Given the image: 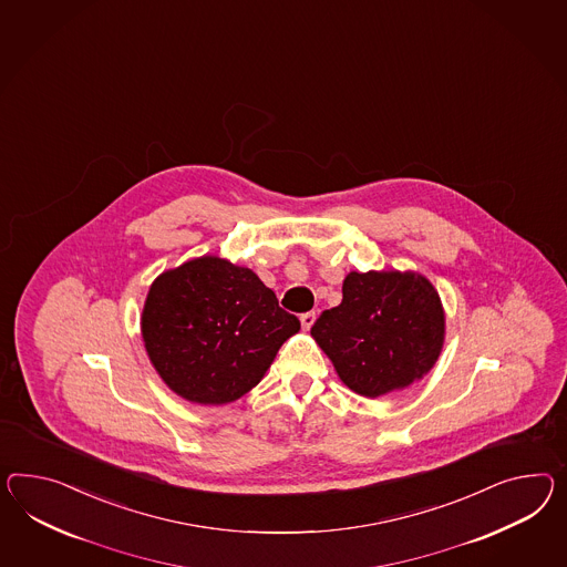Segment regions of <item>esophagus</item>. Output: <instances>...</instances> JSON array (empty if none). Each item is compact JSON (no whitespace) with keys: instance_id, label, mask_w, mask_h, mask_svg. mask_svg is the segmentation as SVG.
<instances>
[{"instance_id":"1","label":"esophagus","mask_w":567,"mask_h":567,"mask_svg":"<svg viewBox=\"0 0 567 567\" xmlns=\"http://www.w3.org/2000/svg\"><path fill=\"white\" fill-rule=\"evenodd\" d=\"M315 320H317V315L315 312H305L302 317H300V322H302V329L308 331L312 324H315Z\"/></svg>"}]
</instances>
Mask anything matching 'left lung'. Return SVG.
Segmentation results:
<instances>
[{"label":"left lung","instance_id":"8db88e82","mask_svg":"<svg viewBox=\"0 0 567 567\" xmlns=\"http://www.w3.org/2000/svg\"><path fill=\"white\" fill-rule=\"evenodd\" d=\"M310 334L348 389L377 399L403 391L434 368L446 315L436 288L421 274L351 271L341 305L324 310Z\"/></svg>","mask_w":567,"mask_h":567}]
</instances>
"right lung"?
Returning a JSON list of instances; mask_svg holds the SVG:
<instances>
[{"label":"right lung","mask_w":567,"mask_h":567,"mask_svg":"<svg viewBox=\"0 0 567 567\" xmlns=\"http://www.w3.org/2000/svg\"><path fill=\"white\" fill-rule=\"evenodd\" d=\"M300 320L259 276L216 255L154 279L142 310L147 358L164 384L197 405H226L257 386Z\"/></svg>","instance_id":"1"}]
</instances>
